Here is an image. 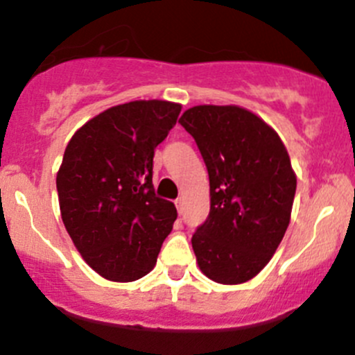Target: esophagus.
Listing matches in <instances>:
<instances>
[{"mask_svg": "<svg viewBox=\"0 0 355 355\" xmlns=\"http://www.w3.org/2000/svg\"><path fill=\"white\" fill-rule=\"evenodd\" d=\"M175 206H177L178 214H182V211H184V199H182V197H178V199L175 200Z\"/></svg>", "mask_w": 355, "mask_h": 355, "instance_id": "esophagus-1", "label": "esophagus"}]
</instances>
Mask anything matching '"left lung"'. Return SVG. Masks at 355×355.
Returning a JSON list of instances; mask_svg holds the SVG:
<instances>
[{
    "label": "left lung",
    "mask_w": 355,
    "mask_h": 355,
    "mask_svg": "<svg viewBox=\"0 0 355 355\" xmlns=\"http://www.w3.org/2000/svg\"><path fill=\"white\" fill-rule=\"evenodd\" d=\"M209 173L211 211L193 233L200 272L243 284L270 262L291 221L296 173L262 117L238 105H196L180 117Z\"/></svg>",
    "instance_id": "8db88e82"
}]
</instances>
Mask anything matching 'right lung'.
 <instances>
[{
    "mask_svg": "<svg viewBox=\"0 0 355 355\" xmlns=\"http://www.w3.org/2000/svg\"><path fill=\"white\" fill-rule=\"evenodd\" d=\"M182 105L134 100L85 122L58 170L59 209L85 262L114 282H132L156 266L177 219L155 196V148L177 124Z\"/></svg>",
    "mask_w": 355,
    "mask_h": 355,
    "instance_id": "obj_1",
    "label": "right lung"
}]
</instances>
